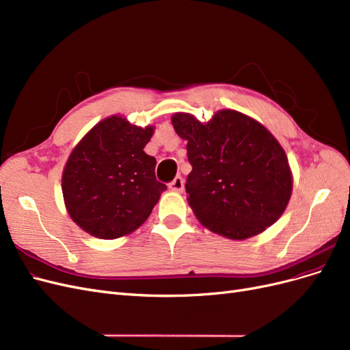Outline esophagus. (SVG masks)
Returning <instances> with one entry per match:
<instances>
[{
  "label": "esophagus",
  "instance_id": "esophagus-1",
  "mask_svg": "<svg viewBox=\"0 0 350 350\" xmlns=\"http://www.w3.org/2000/svg\"><path fill=\"white\" fill-rule=\"evenodd\" d=\"M169 189H171V191H175V193H181L183 189H184V179H183V176H176L174 181L169 184Z\"/></svg>",
  "mask_w": 350,
  "mask_h": 350
}]
</instances>
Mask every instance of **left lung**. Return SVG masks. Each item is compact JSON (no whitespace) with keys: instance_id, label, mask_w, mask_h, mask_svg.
Segmentation results:
<instances>
[{"instance_id":"8db88e82","label":"left lung","mask_w":350,"mask_h":350,"mask_svg":"<svg viewBox=\"0 0 350 350\" xmlns=\"http://www.w3.org/2000/svg\"><path fill=\"white\" fill-rule=\"evenodd\" d=\"M171 121L187 140L193 166L187 200L201 225L242 241L278 221L293 176L283 147L266 126L234 109L215 112L206 124L187 112L174 113Z\"/></svg>"}]
</instances>
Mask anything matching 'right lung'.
<instances>
[{
  "label": "right lung",
  "instance_id": "1",
  "mask_svg": "<svg viewBox=\"0 0 350 350\" xmlns=\"http://www.w3.org/2000/svg\"><path fill=\"white\" fill-rule=\"evenodd\" d=\"M154 133L121 115L98 122L76 144L62 171L64 204L74 224L99 239L130 235L150 216L166 185L144 152Z\"/></svg>",
  "mask_w": 350,
  "mask_h": 350
}]
</instances>
